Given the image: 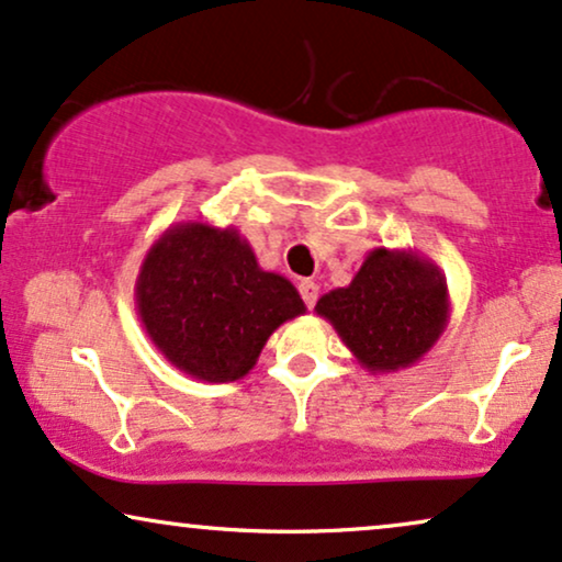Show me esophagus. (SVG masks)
Segmentation results:
<instances>
[{
	"label": "esophagus",
	"instance_id": "esophagus-1",
	"mask_svg": "<svg viewBox=\"0 0 562 562\" xmlns=\"http://www.w3.org/2000/svg\"><path fill=\"white\" fill-rule=\"evenodd\" d=\"M297 290H301L303 303L308 305V308H314L316 297H318V285H316V282L314 280H301V282H297Z\"/></svg>",
	"mask_w": 562,
	"mask_h": 562
}]
</instances>
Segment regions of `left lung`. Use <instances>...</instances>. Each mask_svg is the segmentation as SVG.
I'll return each mask as SVG.
<instances>
[{"label": "left lung", "mask_w": 562, "mask_h": 562, "mask_svg": "<svg viewBox=\"0 0 562 562\" xmlns=\"http://www.w3.org/2000/svg\"><path fill=\"white\" fill-rule=\"evenodd\" d=\"M316 314L371 373L415 366L438 342L451 316L438 265L412 248H373L347 288L318 297Z\"/></svg>", "instance_id": "1"}]
</instances>
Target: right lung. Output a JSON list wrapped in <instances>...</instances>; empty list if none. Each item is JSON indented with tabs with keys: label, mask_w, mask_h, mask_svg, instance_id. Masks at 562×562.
<instances>
[{
	"label": "right lung",
	"mask_w": 562,
	"mask_h": 562,
	"mask_svg": "<svg viewBox=\"0 0 562 562\" xmlns=\"http://www.w3.org/2000/svg\"><path fill=\"white\" fill-rule=\"evenodd\" d=\"M134 301L162 358L207 383L244 379L277 326L305 314L293 282L261 269L236 228L199 220L173 223L155 238Z\"/></svg>",
	"instance_id": "right-lung-1"
}]
</instances>
